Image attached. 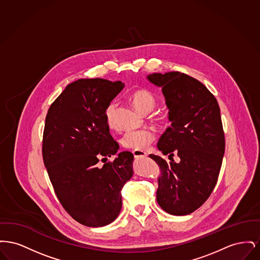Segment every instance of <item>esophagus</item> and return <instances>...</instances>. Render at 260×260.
I'll return each mask as SVG.
<instances>
[{"mask_svg":"<svg viewBox=\"0 0 260 260\" xmlns=\"http://www.w3.org/2000/svg\"><path fill=\"white\" fill-rule=\"evenodd\" d=\"M133 154H134V156H135V158H136V159H139V158H145V157L147 156V154H146L145 152H143V151H137V150L133 151Z\"/></svg>","mask_w":260,"mask_h":260,"instance_id":"1","label":"esophagus"}]
</instances>
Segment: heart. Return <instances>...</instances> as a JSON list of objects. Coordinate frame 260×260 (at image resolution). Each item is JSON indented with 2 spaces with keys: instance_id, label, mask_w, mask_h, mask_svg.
<instances>
[{
  "instance_id": "heart-1",
  "label": "heart",
  "mask_w": 260,
  "mask_h": 260,
  "mask_svg": "<svg viewBox=\"0 0 260 260\" xmlns=\"http://www.w3.org/2000/svg\"><path fill=\"white\" fill-rule=\"evenodd\" d=\"M131 101L137 111L141 114H148L152 111L156 105V100L154 96L145 89H137L131 95ZM115 111L116 103L111 102L105 109V119L106 123L110 128L116 126L115 123ZM158 123L167 126L170 124V118L167 115L161 116L158 119ZM155 140V135L150 131H136L128 132L124 135L121 142L124 148L133 149L137 151H144L149 147V145Z\"/></svg>"
}]
</instances>
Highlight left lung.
<instances>
[{
	"label": "left lung",
	"mask_w": 260,
	"mask_h": 260,
	"mask_svg": "<svg viewBox=\"0 0 260 260\" xmlns=\"http://www.w3.org/2000/svg\"><path fill=\"white\" fill-rule=\"evenodd\" d=\"M147 79L161 87L172 122L158 142L171 161L150 155L161 169L157 202L170 214L186 215L209 199L218 179L225 151L220 109L210 90L191 76L154 73Z\"/></svg>",
	"instance_id": "left-lung-1"
}]
</instances>
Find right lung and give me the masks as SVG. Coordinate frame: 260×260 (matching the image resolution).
<instances>
[{
	"instance_id": "1",
	"label": "right lung",
	"mask_w": 260,
	"mask_h": 260,
	"mask_svg": "<svg viewBox=\"0 0 260 260\" xmlns=\"http://www.w3.org/2000/svg\"><path fill=\"white\" fill-rule=\"evenodd\" d=\"M121 81L80 79L50 105L43 136V160L62 207L78 222L101 227L122 209V189L134 174V155L119 150L105 109L124 88Z\"/></svg>"
}]
</instances>
